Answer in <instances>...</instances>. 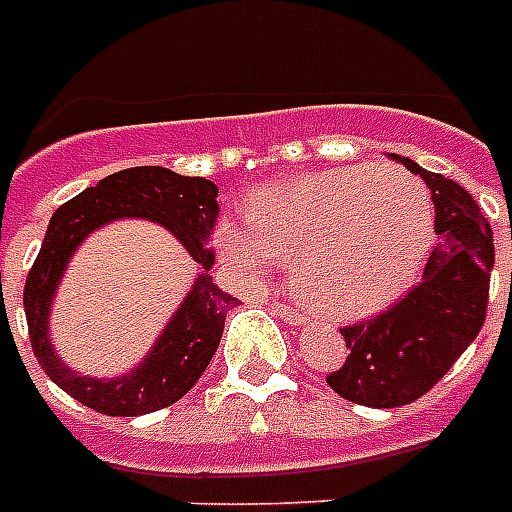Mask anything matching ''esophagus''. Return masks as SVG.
<instances>
[{"mask_svg":"<svg viewBox=\"0 0 512 512\" xmlns=\"http://www.w3.org/2000/svg\"><path fill=\"white\" fill-rule=\"evenodd\" d=\"M273 313H276V316H281L284 321H289V324H295V327H303L305 321H308V316H305L300 308H295V305H287V303H273Z\"/></svg>","mask_w":512,"mask_h":512,"instance_id":"1","label":"esophagus"}]
</instances>
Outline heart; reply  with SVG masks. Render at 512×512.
<instances>
[{
    "label": "heart",
    "instance_id": "b5f03b06",
    "mask_svg": "<svg viewBox=\"0 0 512 512\" xmlns=\"http://www.w3.org/2000/svg\"><path fill=\"white\" fill-rule=\"evenodd\" d=\"M247 225L223 220L217 252L233 273L260 279L297 265L305 305L332 319H358L404 292L428 255L433 204L409 172L380 167L316 172L265 188Z\"/></svg>",
    "mask_w": 512,
    "mask_h": 512
}]
</instances>
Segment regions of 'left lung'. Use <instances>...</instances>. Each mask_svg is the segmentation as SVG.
<instances>
[{"label": "left lung", "instance_id": "obj_1", "mask_svg": "<svg viewBox=\"0 0 512 512\" xmlns=\"http://www.w3.org/2000/svg\"><path fill=\"white\" fill-rule=\"evenodd\" d=\"M433 193L436 247L422 279L388 311L342 327L348 358L327 374L329 388L353 404L393 409L425 396L476 340L489 305L492 228L460 183L396 156Z\"/></svg>", "mask_w": 512, "mask_h": 512}]
</instances>
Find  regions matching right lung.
<instances>
[{
    "mask_svg": "<svg viewBox=\"0 0 512 512\" xmlns=\"http://www.w3.org/2000/svg\"><path fill=\"white\" fill-rule=\"evenodd\" d=\"M217 215L220 207L215 183L204 177H183L164 167H132L114 172L103 177L95 188H87L55 209L42 249L28 271L23 308L36 361L58 388L66 390L79 404L108 417L159 412L193 388V382L204 374L220 345L225 313L239 305L236 297L217 289L209 276V268L215 263L209 239L215 231ZM116 216H148L170 227L194 259L202 263L205 273L194 282L192 295L138 370L116 381H92L71 373L51 353L46 316L67 257L87 232Z\"/></svg>",
    "mask_w": 512,
    "mask_h": 512,
    "instance_id": "right-lung-1",
    "label": "right lung"
}]
</instances>
